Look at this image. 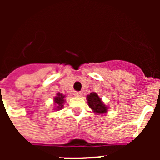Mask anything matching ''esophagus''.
<instances>
[{"instance_id": "esophagus-1", "label": "esophagus", "mask_w": 160, "mask_h": 160, "mask_svg": "<svg viewBox=\"0 0 160 160\" xmlns=\"http://www.w3.org/2000/svg\"><path fill=\"white\" fill-rule=\"evenodd\" d=\"M82 93L80 92V91H75V92L73 93V95L76 96V97H81Z\"/></svg>"}]
</instances>
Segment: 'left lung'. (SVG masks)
Listing matches in <instances>:
<instances>
[{
	"instance_id": "1",
	"label": "left lung",
	"mask_w": 160,
	"mask_h": 160,
	"mask_svg": "<svg viewBox=\"0 0 160 160\" xmlns=\"http://www.w3.org/2000/svg\"><path fill=\"white\" fill-rule=\"evenodd\" d=\"M88 106L92 109L96 114H106L108 111V107L102 102V99L96 93L92 92L87 96Z\"/></svg>"
}]
</instances>
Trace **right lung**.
<instances>
[{
	"mask_svg": "<svg viewBox=\"0 0 160 160\" xmlns=\"http://www.w3.org/2000/svg\"><path fill=\"white\" fill-rule=\"evenodd\" d=\"M65 98V95L62 94H61V93H58L57 94V96H55L54 98V104L57 107H56V108L57 110H61V109H62L63 107V104H64V102H66V100L64 99Z\"/></svg>",
	"mask_w": 160,
	"mask_h": 160,
	"instance_id": "1",
	"label": "right lung"
}]
</instances>
